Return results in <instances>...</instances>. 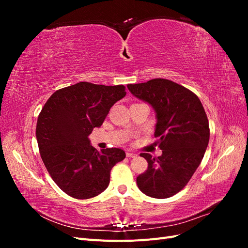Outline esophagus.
I'll return each instance as SVG.
<instances>
[{"label":"esophagus","mask_w":248,"mask_h":248,"mask_svg":"<svg viewBox=\"0 0 248 248\" xmlns=\"http://www.w3.org/2000/svg\"><path fill=\"white\" fill-rule=\"evenodd\" d=\"M126 156L128 157V158H136V157L138 156L136 153H132V152H127L126 153Z\"/></svg>","instance_id":"obj_1"}]
</instances>
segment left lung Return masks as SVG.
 <instances>
[{
  "instance_id": "8db88e82",
  "label": "left lung",
  "mask_w": 248,
  "mask_h": 248,
  "mask_svg": "<svg viewBox=\"0 0 248 248\" xmlns=\"http://www.w3.org/2000/svg\"><path fill=\"white\" fill-rule=\"evenodd\" d=\"M127 88L154 108V136L162 150L157 158L140 153L148 169L137 184L148 197L170 198L189 182L206 152L210 129L204 107L190 90L169 79L154 78Z\"/></svg>"
}]
</instances>
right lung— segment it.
<instances>
[{"label":"right lung","instance_id":"obj_1","mask_svg":"<svg viewBox=\"0 0 248 248\" xmlns=\"http://www.w3.org/2000/svg\"><path fill=\"white\" fill-rule=\"evenodd\" d=\"M125 95L123 85L80 81L58 90L44 104L37 120V142L48 174L68 196L78 200L98 196L108 188L112 167L125 158L123 150L99 152L89 140Z\"/></svg>","mask_w":248,"mask_h":248}]
</instances>
